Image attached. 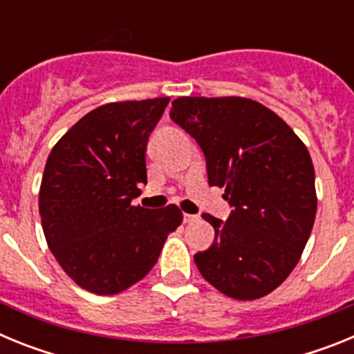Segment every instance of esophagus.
Listing matches in <instances>:
<instances>
[{
    "mask_svg": "<svg viewBox=\"0 0 354 354\" xmlns=\"http://www.w3.org/2000/svg\"><path fill=\"white\" fill-rule=\"evenodd\" d=\"M196 220H198V216L196 214H186V212H184V223H193V221Z\"/></svg>",
    "mask_w": 354,
    "mask_h": 354,
    "instance_id": "34e87169",
    "label": "esophagus"
}]
</instances>
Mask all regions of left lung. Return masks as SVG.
I'll return each mask as SVG.
<instances>
[{
    "instance_id": "8db88e82",
    "label": "left lung",
    "mask_w": 354,
    "mask_h": 354,
    "mask_svg": "<svg viewBox=\"0 0 354 354\" xmlns=\"http://www.w3.org/2000/svg\"><path fill=\"white\" fill-rule=\"evenodd\" d=\"M170 118L196 140L209 184L225 187L232 207L227 221L202 214L214 243L196 253V268L230 298H262L289 277L314 227L315 174L305 143L245 97H179Z\"/></svg>"
}]
</instances>
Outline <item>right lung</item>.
<instances>
[{"instance_id":"1","label":"right lung","mask_w":354,"mask_h":354,"mask_svg":"<svg viewBox=\"0 0 354 354\" xmlns=\"http://www.w3.org/2000/svg\"><path fill=\"white\" fill-rule=\"evenodd\" d=\"M168 97L109 102L77 120L53 147L39 193L44 236L80 287L109 296L140 282L168 234L177 205H133L147 184L145 152Z\"/></svg>"}]
</instances>
